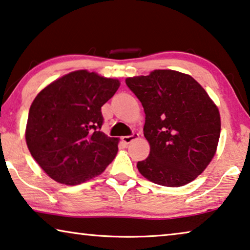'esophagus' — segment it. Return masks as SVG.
I'll list each match as a JSON object with an SVG mask.
<instances>
[{"label": "esophagus", "instance_id": "esophagus-1", "mask_svg": "<svg viewBox=\"0 0 250 250\" xmlns=\"http://www.w3.org/2000/svg\"><path fill=\"white\" fill-rule=\"evenodd\" d=\"M137 137H139V134L134 133V134H132V135H129V136H123L122 137V141L125 144H129V143H132L134 140H136Z\"/></svg>", "mask_w": 250, "mask_h": 250}]
</instances>
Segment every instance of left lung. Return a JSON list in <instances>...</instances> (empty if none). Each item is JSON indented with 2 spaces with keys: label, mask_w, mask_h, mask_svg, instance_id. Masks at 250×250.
Wrapping results in <instances>:
<instances>
[{
  "label": "left lung",
  "mask_w": 250,
  "mask_h": 250,
  "mask_svg": "<svg viewBox=\"0 0 250 250\" xmlns=\"http://www.w3.org/2000/svg\"><path fill=\"white\" fill-rule=\"evenodd\" d=\"M125 82L146 113L143 133L150 154L137 162L141 175L167 187L193 182L218 149V106L194 78L178 71L154 70Z\"/></svg>",
  "instance_id": "8db88e82"
}]
</instances>
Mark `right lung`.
I'll return each instance as SVG.
<instances>
[{
    "instance_id": "obj_1",
    "label": "right lung",
    "mask_w": 250,
    "mask_h": 250,
    "mask_svg": "<svg viewBox=\"0 0 250 250\" xmlns=\"http://www.w3.org/2000/svg\"><path fill=\"white\" fill-rule=\"evenodd\" d=\"M119 85L118 79L78 70L36 96L24 135L32 158L47 176L74 186L101 175L111 164L119 139L100 132L101 107Z\"/></svg>"
}]
</instances>
